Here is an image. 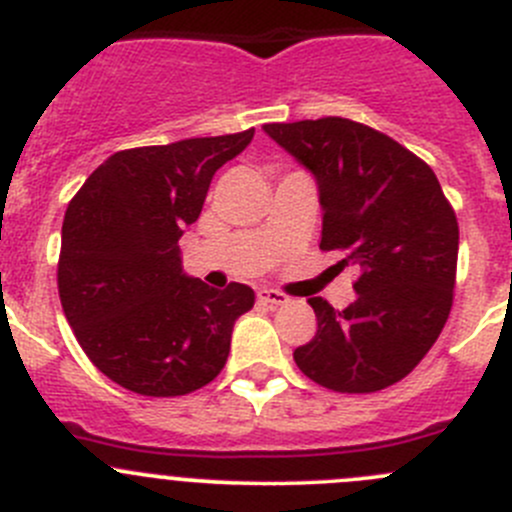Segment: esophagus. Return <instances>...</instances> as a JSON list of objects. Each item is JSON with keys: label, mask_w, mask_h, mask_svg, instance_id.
<instances>
[{"label": "esophagus", "mask_w": 512, "mask_h": 512, "mask_svg": "<svg viewBox=\"0 0 512 512\" xmlns=\"http://www.w3.org/2000/svg\"><path fill=\"white\" fill-rule=\"evenodd\" d=\"M257 302H260V304H270V307H282V304L289 302V297H287V294L277 292V289L260 287V289H257Z\"/></svg>", "instance_id": "1"}]
</instances>
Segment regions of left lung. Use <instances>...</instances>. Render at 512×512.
Here are the masks:
<instances>
[{
	"label": "left lung",
	"instance_id": "8db88e82",
	"mask_svg": "<svg viewBox=\"0 0 512 512\" xmlns=\"http://www.w3.org/2000/svg\"><path fill=\"white\" fill-rule=\"evenodd\" d=\"M262 131L309 170L322 205V250L359 267L356 299L312 297L317 334L294 361L317 384L369 394L404 379L441 334L458 262L456 213L433 170L349 118L267 123Z\"/></svg>",
	"mask_w": 512,
	"mask_h": 512
}]
</instances>
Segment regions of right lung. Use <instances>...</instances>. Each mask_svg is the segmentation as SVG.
I'll list each match as a JSON object with an SVG mask.
<instances>
[{
    "label": "right lung",
    "instance_id": "1",
    "mask_svg": "<svg viewBox=\"0 0 512 512\" xmlns=\"http://www.w3.org/2000/svg\"><path fill=\"white\" fill-rule=\"evenodd\" d=\"M255 128L113 153L86 178L61 227L59 297L98 371L143 396L210 384L230 354L252 287L185 275L178 240L198 220L210 180Z\"/></svg>",
    "mask_w": 512,
    "mask_h": 512
}]
</instances>
